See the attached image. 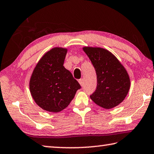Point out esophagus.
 I'll use <instances>...</instances> for the list:
<instances>
[{"instance_id": "esophagus-1", "label": "esophagus", "mask_w": 154, "mask_h": 154, "mask_svg": "<svg viewBox=\"0 0 154 154\" xmlns=\"http://www.w3.org/2000/svg\"><path fill=\"white\" fill-rule=\"evenodd\" d=\"M79 84L82 85V86H83V79H79Z\"/></svg>"}]
</instances>
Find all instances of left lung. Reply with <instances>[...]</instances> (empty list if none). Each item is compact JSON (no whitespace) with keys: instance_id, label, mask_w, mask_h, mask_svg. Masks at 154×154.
I'll return each instance as SVG.
<instances>
[{"instance_id":"left-lung-1","label":"left lung","mask_w":154,"mask_h":154,"mask_svg":"<svg viewBox=\"0 0 154 154\" xmlns=\"http://www.w3.org/2000/svg\"><path fill=\"white\" fill-rule=\"evenodd\" d=\"M97 75V87L90 98L96 105L109 109L123 101L130 88L129 75L119 60L107 49L83 47Z\"/></svg>"}]
</instances>
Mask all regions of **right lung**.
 I'll list each match as a JSON object with an SVG mask.
<instances>
[{
  "instance_id": "obj_1",
  "label": "right lung",
  "mask_w": 154,
  "mask_h": 154,
  "mask_svg": "<svg viewBox=\"0 0 154 154\" xmlns=\"http://www.w3.org/2000/svg\"><path fill=\"white\" fill-rule=\"evenodd\" d=\"M68 49L56 47L47 51L31 75L29 88L33 100L43 110L58 113L66 108L81 86L63 66Z\"/></svg>"
}]
</instances>
